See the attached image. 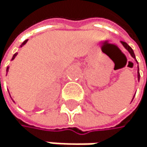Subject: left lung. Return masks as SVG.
<instances>
[{
  "label": "left lung",
  "mask_w": 147,
  "mask_h": 147,
  "mask_svg": "<svg viewBox=\"0 0 147 147\" xmlns=\"http://www.w3.org/2000/svg\"><path fill=\"white\" fill-rule=\"evenodd\" d=\"M122 45H123V47L127 50V51L129 53V55H131V57L135 60V61H137L136 60V56H135V54H134V51H133V50H132V48L131 47H129L126 42H123V41H121L120 42ZM139 79H140V74H139V69H138V82H139ZM134 99V96H133V98H132V100ZM132 101V100H131Z\"/></svg>",
  "instance_id": "8db88e82"
}]
</instances>
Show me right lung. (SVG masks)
Wrapping results in <instances>:
<instances>
[{
	"label": "right lung",
	"mask_w": 147,
	"mask_h": 147,
	"mask_svg": "<svg viewBox=\"0 0 147 147\" xmlns=\"http://www.w3.org/2000/svg\"><path fill=\"white\" fill-rule=\"evenodd\" d=\"M27 41H28V39H26V40H24V42H23V43L21 44L20 47H24V45H25V44L27 43ZM16 55H18V53H16V54H15V55H13V57H12L11 61H12V60H14V59L16 58ZM9 67H7V69H6V72H7V74H8V72H9ZM9 95H10V93H9ZM10 98H11V96H10ZM11 99H12V98H11Z\"/></svg>",
	"instance_id": "right-lung-1"
}]
</instances>
